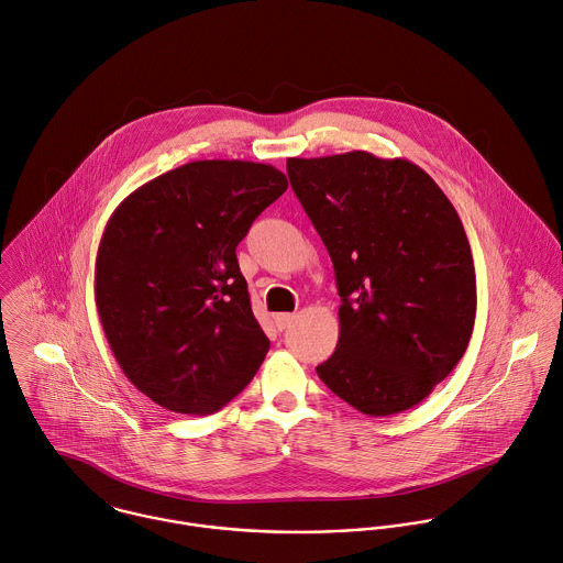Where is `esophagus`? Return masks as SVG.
Returning <instances> with one entry per match:
<instances>
[{"label":"esophagus","mask_w":563,"mask_h":563,"mask_svg":"<svg viewBox=\"0 0 563 563\" xmlns=\"http://www.w3.org/2000/svg\"><path fill=\"white\" fill-rule=\"evenodd\" d=\"M291 322H294V316H291V313H278V316H274V324H276L278 331H285Z\"/></svg>","instance_id":"1"}]
</instances>
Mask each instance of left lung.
Here are the masks:
<instances>
[{
    "label": "left lung",
    "mask_w": 563,
    "mask_h": 563,
    "mask_svg": "<svg viewBox=\"0 0 563 563\" xmlns=\"http://www.w3.org/2000/svg\"><path fill=\"white\" fill-rule=\"evenodd\" d=\"M287 175L342 298L338 349L318 377L368 417L410 410L454 371L474 331L476 272L459 212L401 157H289Z\"/></svg>",
    "instance_id": "8db88e82"
}]
</instances>
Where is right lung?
<instances>
[{
	"mask_svg": "<svg viewBox=\"0 0 563 563\" xmlns=\"http://www.w3.org/2000/svg\"><path fill=\"white\" fill-rule=\"evenodd\" d=\"M287 190V177L241 159H199L133 190L109 217L96 256V307L126 379L157 406L210 415L263 364L236 245Z\"/></svg>",
	"mask_w": 563,
	"mask_h": 563,
	"instance_id": "right-lung-1",
	"label": "right lung"
}]
</instances>
